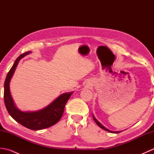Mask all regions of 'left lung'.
<instances>
[{
  "label": "left lung",
  "mask_w": 154,
  "mask_h": 154,
  "mask_svg": "<svg viewBox=\"0 0 154 154\" xmlns=\"http://www.w3.org/2000/svg\"><path fill=\"white\" fill-rule=\"evenodd\" d=\"M93 119H94V120L95 121V122L97 123V125L99 126V127H100L101 128H102V129H103V130H106V131H107V132H111V133H116V134H117V133H119V132H112V131H110V130H108L107 128H106L105 127H104V126L102 125V124H101L99 122V121H98V120L95 119V118H94V116H93Z\"/></svg>",
  "instance_id": "obj_1"
}]
</instances>
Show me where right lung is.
<instances>
[{"label": "right lung", "instance_id": "add662e5", "mask_svg": "<svg viewBox=\"0 0 154 154\" xmlns=\"http://www.w3.org/2000/svg\"><path fill=\"white\" fill-rule=\"evenodd\" d=\"M30 53H31V51H29L20 55L8 71L4 85V100L9 114L16 122L30 130H39L54 125L61 119L65 104L73 93L61 94L50 105L36 112H24L18 110L15 106L10 92V81L19 61Z\"/></svg>", "mask_w": 154, "mask_h": 154}]
</instances>
